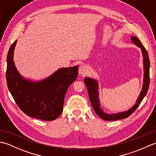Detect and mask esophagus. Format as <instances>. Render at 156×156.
I'll return each instance as SVG.
<instances>
[{"mask_svg":"<svg viewBox=\"0 0 156 156\" xmlns=\"http://www.w3.org/2000/svg\"><path fill=\"white\" fill-rule=\"evenodd\" d=\"M87 71H88L87 67L84 65L80 66V68H79V69H78L79 74L80 75H85L87 73Z\"/></svg>","mask_w":156,"mask_h":156,"instance_id":"esophagus-1","label":"esophagus"}]
</instances>
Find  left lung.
Masks as SVG:
<instances>
[{
  "label": "left lung",
  "instance_id": "obj_1",
  "mask_svg": "<svg viewBox=\"0 0 156 156\" xmlns=\"http://www.w3.org/2000/svg\"><path fill=\"white\" fill-rule=\"evenodd\" d=\"M132 42L134 44L137 45L139 48H140L142 51V54H143L144 57V85L143 88L141 93L139 96L137 100L136 101V104H135L133 107L131 108L129 110L126 111L125 112H118V113L115 114H107L105 112L102 110L100 107V101L98 99V82L97 80H94V79L90 78H84V83L87 86L89 98H90V103L93 107L94 111H95L99 117L101 119H103L105 121H115V120H119V119H125L130 116L133 112L136 110L137 108L140 106V103L143 100L145 96L146 95L149 85H150V59H149V56L147 51L145 48L142 45L141 42L140 41L137 37H135V36H132L131 37Z\"/></svg>",
  "mask_w": 156,
  "mask_h": 156
}]
</instances>
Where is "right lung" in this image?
<instances>
[{"instance_id": "add662e5", "label": "right lung", "mask_w": 156, "mask_h": 156, "mask_svg": "<svg viewBox=\"0 0 156 156\" xmlns=\"http://www.w3.org/2000/svg\"><path fill=\"white\" fill-rule=\"evenodd\" d=\"M16 40L7 54L6 83L13 98L29 117L44 121H53L61 115L65 95L68 87L78 76L77 66L60 68L41 81L33 82L20 75L13 62Z\"/></svg>"}]
</instances>
